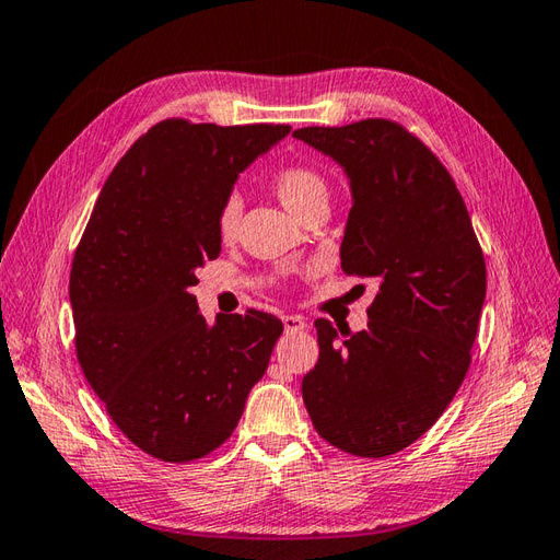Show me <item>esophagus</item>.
<instances>
[{
	"label": "esophagus",
	"instance_id": "34e87169",
	"mask_svg": "<svg viewBox=\"0 0 560 560\" xmlns=\"http://www.w3.org/2000/svg\"><path fill=\"white\" fill-rule=\"evenodd\" d=\"M281 323H283V327H287V331H303V329H307V319L303 315H283Z\"/></svg>",
	"mask_w": 560,
	"mask_h": 560
}]
</instances>
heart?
I'll list each match as a JSON object with an SVG mask.
<instances>
[{"instance_id": "obj_1", "label": "heart", "mask_w": 560, "mask_h": 560, "mask_svg": "<svg viewBox=\"0 0 560 560\" xmlns=\"http://www.w3.org/2000/svg\"><path fill=\"white\" fill-rule=\"evenodd\" d=\"M273 192L293 217H301L305 207H311L317 199H327V183L317 171L307 165H289L281 168L271 180ZM237 219H241V201L231 197L219 211V233L221 237H231L235 233Z\"/></svg>"}]
</instances>
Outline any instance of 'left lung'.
Wrapping results in <instances>:
<instances>
[{"label":"left lung","mask_w":560,"mask_h":560,"mask_svg":"<svg viewBox=\"0 0 560 560\" xmlns=\"http://www.w3.org/2000/svg\"><path fill=\"white\" fill-rule=\"evenodd\" d=\"M293 137L347 175L341 269L377 283L365 329L315 323L305 409L349 455H395L438 421L467 375L486 299L481 247L450 173L404 127L361 120Z\"/></svg>","instance_id":"8db88e82"}]
</instances>
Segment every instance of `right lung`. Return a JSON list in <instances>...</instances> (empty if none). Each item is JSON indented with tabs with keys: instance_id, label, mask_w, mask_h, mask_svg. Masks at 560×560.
I'll return each instance as SVG.
<instances>
[{
	"instance_id": "obj_1",
	"label": "right lung",
	"mask_w": 560,
	"mask_h": 560,
	"mask_svg": "<svg viewBox=\"0 0 560 560\" xmlns=\"http://www.w3.org/2000/svg\"><path fill=\"white\" fill-rule=\"evenodd\" d=\"M289 125L165 120L115 165L74 255L77 355L117 428L147 455L189 462L231 438L283 325L199 315L197 269L221 253L219 211Z\"/></svg>"
}]
</instances>
